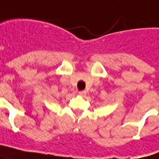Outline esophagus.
I'll return each mask as SVG.
<instances>
[{
  "label": "esophagus",
  "mask_w": 159,
  "mask_h": 159,
  "mask_svg": "<svg viewBox=\"0 0 159 159\" xmlns=\"http://www.w3.org/2000/svg\"><path fill=\"white\" fill-rule=\"evenodd\" d=\"M78 94H79L80 96H82V97H84V96H86V94H87V92H86V91H81V92H78Z\"/></svg>",
  "instance_id": "obj_1"
}]
</instances>
